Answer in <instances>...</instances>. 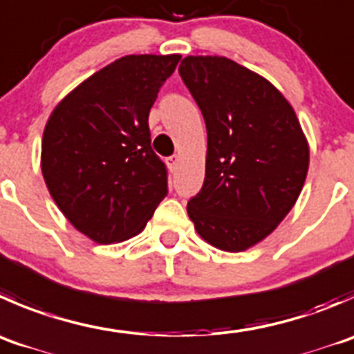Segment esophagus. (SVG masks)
Listing matches in <instances>:
<instances>
[{
	"label": "esophagus",
	"mask_w": 354,
	"mask_h": 354,
	"mask_svg": "<svg viewBox=\"0 0 354 354\" xmlns=\"http://www.w3.org/2000/svg\"><path fill=\"white\" fill-rule=\"evenodd\" d=\"M166 162H167V167H169L171 171H174V169H176V167H178V162H180V157H178V156L167 157Z\"/></svg>",
	"instance_id": "esophagus-1"
}]
</instances>
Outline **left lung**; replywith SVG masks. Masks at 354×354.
<instances>
[{
  "label": "left lung",
  "instance_id": "8db88e82",
  "mask_svg": "<svg viewBox=\"0 0 354 354\" xmlns=\"http://www.w3.org/2000/svg\"><path fill=\"white\" fill-rule=\"evenodd\" d=\"M178 71L207 129L204 185L188 216L205 242L242 252L296 204L310 166L308 140L292 105L263 75L216 55L183 58Z\"/></svg>",
  "mask_w": 354,
  "mask_h": 354
}]
</instances>
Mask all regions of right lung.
Here are the masks:
<instances>
[{
    "label": "right lung",
    "instance_id": "1",
    "mask_svg": "<svg viewBox=\"0 0 354 354\" xmlns=\"http://www.w3.org/2000/svg\"><path fill=\"white\" fill-rule=\"evenodd\" d=\"M181 55H126L53 109L41 142L48 192L71 225L97 243L138 235L167 195L150 145L149 112Z\"/></svg>",
    "mask_w": 354,
    "mask_h": 354
}]
</instances>
